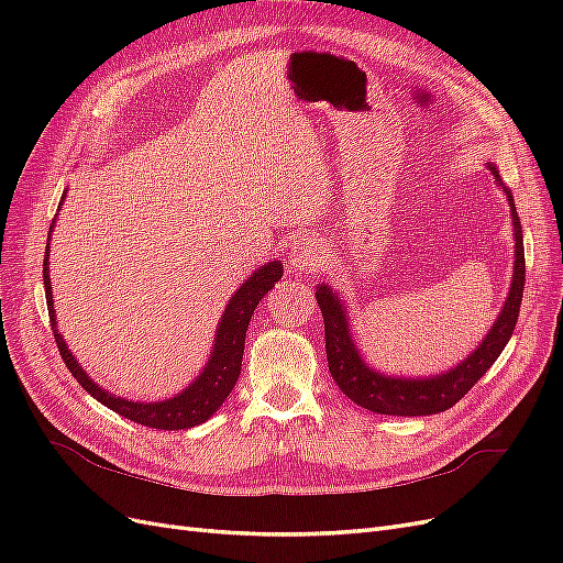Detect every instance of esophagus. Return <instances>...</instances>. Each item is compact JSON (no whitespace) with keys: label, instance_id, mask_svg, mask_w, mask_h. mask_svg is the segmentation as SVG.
Returning <instances> with one entry per match:
<instances>
[{"label":"esophagus","instance_id":"esophagus-1","mask_svg":"<svg viewBox=\"0 0 563 563\" xmlns=\"http://www.w3.org/2000/svg\"><path fill=\"white\" fill-rule=\"evenodd\" d=\"M323 263V244L319 236L310 234L300 240L298 244H294L291 249V267L298 275H312Z\"/></svg>","mask_w":563,"mask_h":563}]
</instances>
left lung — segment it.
Instances as JSON below:
<instances>
[{"label":"left lung","instance_id":"left-lung-1","mask_svg":"<svg viewBox=\"0 0 563 563\" xmlns=\"http://www.w3.org/2000/svg\"><path fill=\"white\" fill-rule=\"evenodd\" d=\"M496 176L500 190L507 195L509 209H512V225H515V269H512V286H509L507 300L496 319L488 329L486 338L476 350L465 356L457 366L449 368L439 376L424 378H404V376H385L376 368H371L364 360L356 343L352 340L350 319L343 300L338 298L331 286H317V302L323 314V333H327V360L329 371L340 387V391L356 406L368 408L373 413L383 416H432L441 413L463 399L474 387L484 373L498 360L500 352L512 338V331L519 319V308L523 298V282H526V261H523V236H521V220L517 216V207L512 192L503 185L496 166L488 164Z\"/></svg>","mask_w":563,"mask_h":563}]
</instances>
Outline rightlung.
Wrapping results in <instances>:
<instances>
[{
  "mask_svg": "<svg viewBox=\"0 0 563 563\" xmlns=\"http://www.w3.org/2000/svg\"><path fill=\"white\" fill-rule=\"evenodd\" d=\"M65 199V195H63ZM63 207V203H60ZM56 223V218H54ZM54 223L48 228V240ZM284 275V267L279 261H272L263 267H258L253 275L236 288V294L225 305V312L220 317L216 343L211 350V356L207 366L201 368L199 376L187 385L176 397H168L164 401H129L124 397H117L106 391L98 383H93L84 368L77 364L75 354L67 350L63 335L56 329V312H54V296H51V279H48V244H46V258H44V288H46V305H48V319L51 329H54L56 345L60 350V356L65 366L70 368L77 383L89 391V395L108 406L110 411L124 416L133 422L145 424V428L155 430H187L195 424L207 422L218 408L223 404L242 373V356H244V340L249 321L258 308L263 296L269 291L275 282H279Z\"/></svg>",
  "mask_w": 563,
  "mask_h": 563,
  "instance_id": "add662e5",
  "label": "right lung"
}]
</instances>
